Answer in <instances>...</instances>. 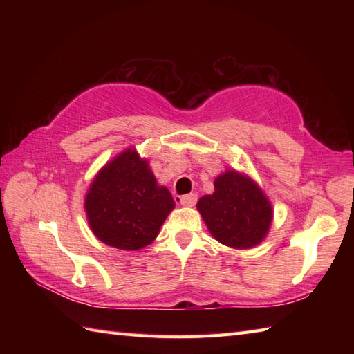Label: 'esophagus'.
<instances>
[{
    "label": "esophagus",
    "mask_w": 354,
    "mask_h": 354,
    "mask_svg": "<svg viewBox=\"0 0 354 354\" xmlns=\"http://www.w3.org/2000/svg\"><path fill=\"white\" fill-rule=\"evenodd\" d=\"M178 201H179V204H181V205L192 207V205L196 204V201H198V194H196V193L184 194V196H179V198H178Z\"/></svg>",
    "instance_id": "esophagus-1"
}]
</instances>
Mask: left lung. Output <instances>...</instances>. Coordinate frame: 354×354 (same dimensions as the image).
<instances>
[{"mask_svg":"<svg viewBox=\"0 0 354 354\" xmlns=\"http://www.w3.org/2000/svg\"><path fill=\"white\" fill-rule=\"evenodd\" d=\"M198 209L216 240L239 250L260 243L272 222V207L265 194L234 170L216 178L214 193L202 196Z\"/></svg>","mask_w":354,"mask_h":354,"instance_id":"left-lung-1","label":"left lung"}]
</instances>
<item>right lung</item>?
I'll return each instance as SVG.
<instances>
[{
	"label": "right lung",
	"mask_w": 354,
	"mask_h": 354,
	"mask_svg": "<svg viewBox=\"0 0 354 354\" xmlns=\"http://www.w3.org/2000/svg\"><path fill=\"white\" fill-rule=\"evenodd\" d=\"M173 208L170 192L156 184L147 161L133 149L104 165L85 198L94 234L103 243L126 251L152 243Z\"/></svg>",
	"instance_id": "obj_1"
}]
</instances>
